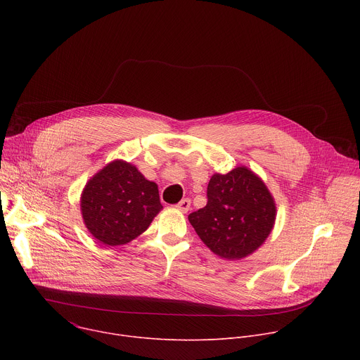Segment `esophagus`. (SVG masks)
<instances>
[{
    "mask_svg": "<svg viewBox=\"0 0 360 360\" xmlns=\"http://www.w3.org/2000/svg\"><path fill=\"white\" fill-rule=\"evenodd\" d=\"M175 208L179 210L181 212H188L189 208H191V199H188V198L182 199L181 202H178V203L175 205Z\"/></svg>",
    "mask_w": 360,
    "mask_h": 360,
    "instance_id": "34e87169",
    "label": "esophagus"
}]
</instances>
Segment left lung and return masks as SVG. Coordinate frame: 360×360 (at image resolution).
I'll return each mask as SVG.
<instances>
[{"mask_svg": "<svg viewBox=\"0 0 360 360\" xmlns=\"http://www.w3.org/2000/svg\"><path fill=\"white\" fill-rule=\"evenodd\" d=\"M208 202L189 214L198 236L225 259H242L271 233L276 207L266 185L245 167L215 174L207 189Z\"/></svg>", "mask_w": 360, "mask_h": 360, "instance_id": "left-lung-1", "label": "left lung"}]
</instances>
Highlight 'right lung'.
Masks as SVG:
<instances>
[{
    "instance_id": "1",
    "label": "right lung",
    "mask_w": 360,
    "mask_h": 360,
    "mask_svg": "<svg viewBox=\"0 0 360 360\" xmlns=\"http://www.w3.org/2000/svg\"><path fill=\"white\" fill-rule=\"evenodd\" d=\"M162 210L158 185L131 164L114 161L86 184L81 211L88 231L101 243L124 245L148 229Z\"/></svg>"
}]
</instances>
